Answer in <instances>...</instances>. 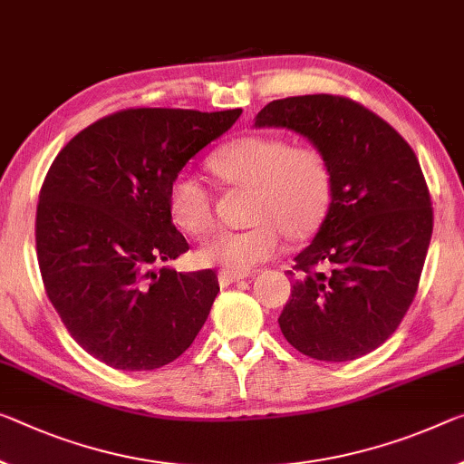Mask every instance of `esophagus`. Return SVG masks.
Masks as SVG:
<instances>
[{
  "label": "esophagus",
  "mask_w": 464,
  "mask_h": 464,
  "mask_svg": "<svg viewBox=\"0 0 464 464\" xmlns=\"http://www.w3.org/2000/svg\"><path fill=\"white\" fill-rule=\"evenodd\" d=\"M246 277V274H238V272H226V269H222V272L218 274V280H219V284H222V286H230V284H234V282H240V280H245Z\"/></svg>",
  "instance_id": "34e87169"
}]
</instances>
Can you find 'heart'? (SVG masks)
I'll return each instance as SVG.
<instances>
[{
    "mask_svg": "<svg viewBox=\"0 0 464 464\" xmlns=\"http://www.w3.org/2000/svg\"><path fill=\"white\" fill-rule=\"evenodd\" d=\"M227 187L251 188L245 230H219L197 251L201 266L245 274L284 248V234L306 238L324 224L334 195V176L324 151L309 142L292 145L280 134H245L209 158ZM168 208L174 224L201 238L213 227V197L192 174L169 182Z\"/></svg>",
    "mask_w": 464,
    "mask_h": 464,
    "instance_id": "heart-1",
    "label": "heart"
}]
</instances>
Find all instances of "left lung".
<instances>
[{"label": "left lung", "instance_id": "1", "mask_svg": "<svg viewBox=\"0 0 464 464\" xmlns=\"http://www.w3.org/2000/svg\"><path fill=\"white\" fill-rule=\"evenodd\" d=\"M255 126H282L319 147L334 176L330 211L295 256L280 330L317 361L382 346L409 311L433 230L419 160L386 120L340 95L276 99Z\"/></svg>", "mask_w": 464, "mask_h": 464}]
</instances>
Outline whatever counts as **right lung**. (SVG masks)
Returning <instances> with one entry per match:
<instances>
[{
  "mask_svg": "<svg viewBox=\"0 0 464 464\" xmlns=\"http://www.w3.org/2000/svg\"><path fill=\"white\" fill-rule=\"evenodd\" d=\"M240 113L122 110L53 160L34 222L43 286L97 361L151 372L176 361L203 327L219 292L216 272L153 266L188 251L168 208L169 182Z\"/></svg>",
  "mask_w": 464,
  "mask_h": 464,
  "instance_id": "1",
  "label": "right lung"
}]
</instances>
